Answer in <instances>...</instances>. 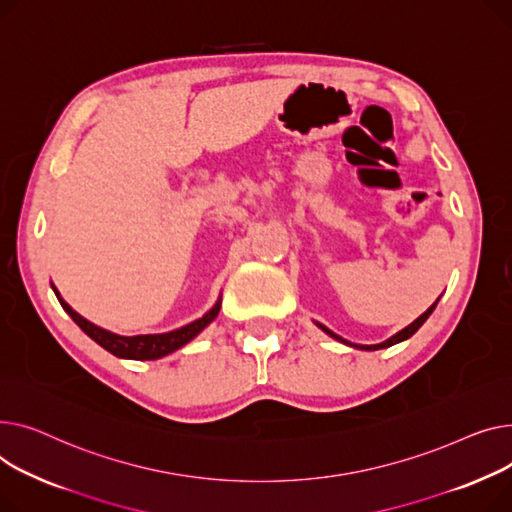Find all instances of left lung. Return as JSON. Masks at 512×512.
Here are the masks:
<instances>
[{
  "label": "left lung",
  "mask_w": 512,
  "mask_h": 512,
  "mask_svg": "<svg viewBox=\"0 0 512 512\" xmlns=\"http://www.w3.org/2000/svg\"><path fill=\"white\" fill-rule=\"evenodd\" d=\"M440 299V297H438ZM438 299H436V302L422 314V316H419V318H415L409 326H405L403 330H399V333L397 335H393V337H390V339H386V341H382V343H378V345H357V343H349L347 339H343V337H339V335H335L333 333V330H330V328H326L324 324H320V322H316V326L318 328H322L324 330V333L328 335V337H333L335 341H339V343H345V345H349V347H355V349H364V351H376V349H386V347H393V345H397V343H401V341H407L409 337H413L415 333H417V328L419 326H422L428 318H430V314L434 312V308H436V304H438Z\"/></svg>",
  "instance_id": "1"
}]
</instances>
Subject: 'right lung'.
Returning a JSON list of instances; mask_svg holds the SVG:
<instances>
[{
    "label": "right lung",
    "instance_id": "obj_1",
    "mask_svg": "<svg viewBox=\"0 0 512 512\" xmlns=\"http://www.w3.org/2000/svg\"><path fill=\"white\" fill-rule=\"evenodd\" d=\"M59 304L70 314V318L84 330V333L93 339L95 343H99L103 349H107L109 353H113L115 357L122 359H159L165 357L177 349H182L186 343H190L194 337H198L202 330L213 322L219 316L221 310V297L217 299V304L210 308L202 318L182 326L169 330V333H159V335H134V337H124V335H115L107 328H101L97 324H93L90 320L82 318L76 310L70 308V304L64 302V297L59 295V291L55 289V285H51Z\"/></svg>",
    "mask_w": 512,
    "mask_h": 512
}]
</instances>
